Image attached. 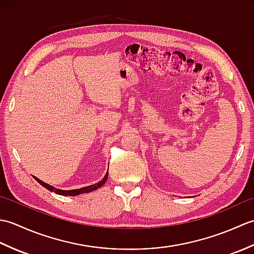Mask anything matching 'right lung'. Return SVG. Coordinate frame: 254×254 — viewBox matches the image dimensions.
<instances>
[{
  "mask_svg": "<svg viewBox=\"0 0 254 254\" xmlns=\"http://www.w3.org/2000/svg\"><path fill=\"white\" fill-rule=\"evenodd\" d=\"M107 178H108V172L106 174L105 178L102 179L101 181H99L98 183H96V185H91L88 187H84V188H80V189H76V190H60V189H57V188H53L50 185H47L44 181H41L38 179V178L35 177V179L40 183L42 187H45L48 190L51 191V192H56L57 194H60V195H69V196H75V195H78V194H83V193H88L91 192L94 190H97V189L100 188L101 186L105 185V182L107 181Z\"/></svg>",
  "mask_w": 254,
  "mask_h": 254,
  "instance_id": "obj_1",
  "label": "right lung"
}]
</instances>
